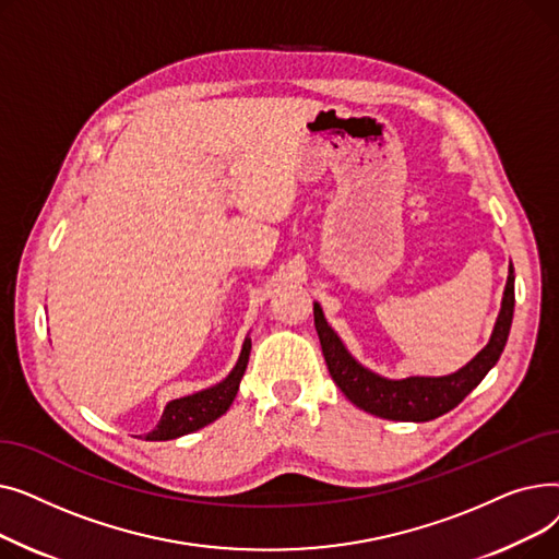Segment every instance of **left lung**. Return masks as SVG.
Returning a JSON list of instances; mask_svg holds the SVG:
<instances>
[{"label": "left lung", "mask_w": 559, "mask_h": 559, "mask_svg": "<svg viewBox=\"0 0 559 559\" xmlns=\"http://www.w3.org/2000/svg\"><path fill=\"white\" fill-rule=\"evenodd\" d=\"M514 314V267L510 262L508 283L503 289L501 310L489 342L478 354L447 376H407L385 378L360 365L344 346L340 335L331 329L324 310L314 301V329L324 350V360L335 385L356 407L369 415L392 421H430L447 415L468 392H474L487 371L501 358Z\"/></svg>", "instance_id": "8db88e82"}]
</instances>
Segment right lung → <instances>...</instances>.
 I'll return each mask as SVG.
<instances>
[{"label":"right lung","instance_id":"obj_1","mask_svg":"<svg viewBox=\"0 0 559 559\" xmlns=\"http://www.w3.org/2000/svg\"><path fill=\"white\" fill-rule=\"evenodd\" d=\"M249 354H251V337L247 335L240 350V358L230 369V373L213 388H205L201 392L169 401L163 409L158 426L152 432H146L144 439H150V442H167V439L190 435L219 419L240 390V380L247 371Z\"/></svg>","mask_w":559,"mask_h":559}]
</instances>
